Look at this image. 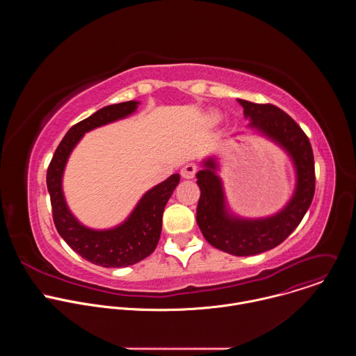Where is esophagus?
I'll use <instances>...</instances> for the list:
<instances>
[{"instance_id":"1","label":"esophagus","mask_w":356,"mask_h":356,"mask_svg":"<svg viewBox=\"0 0 356 356\" xmlns=\"http://www.w3.org/2000/svg\"><path fill=\"white\" fill-rule=\"evenodd\" d=\"M195 172H197V168H195V165H193V163H187L186 166H183L181 168V176L184 177V179H194V176H195Z\"/></svg>"}]
</instances>
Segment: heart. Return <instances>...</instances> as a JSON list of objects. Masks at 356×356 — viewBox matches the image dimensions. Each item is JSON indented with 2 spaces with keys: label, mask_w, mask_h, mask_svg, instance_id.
Instances as JSON below:
<instances>
[{
  "label": "heart",
  "mask_w": 356,
  "mask_h": 356,
  "mask_svg": "<svg viewBox=\"0 0 356 356\" xmlns=\"http://www.w3.org/2000/svg\"><path fill=\"white\" fill-rule=\"evenodd\" d=\"M207 121H209L210 124H217V122L220 121V114H218V113H216V111L209 113V115H207Z\"/></svg>",
  "instance_id": "obj_1"
}]
</instances>
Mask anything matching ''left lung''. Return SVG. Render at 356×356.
I'll list each match as a JSON object with an SVG mask.
<instances>
[{
    "mask_svg": "<svg viewBox=\"0 0 356 356\" xmlns=\"http://www.w3.org/2000/svg\"><path fill=\"white\" fill-rule=\"evenodd\" d=\"M249 129L280 146L291 161L296 186L286 206L273 216L245 218L228 206L224 183L218 175V158L201 162L195 175L201 195L197 204V224L207 242L235 257H250L282 243L307 213L316 190L314 156L307 135L284 111L272 104H255L238 99Z\"/></svg>",
    "mask_w": 356,
    "mask_h": 356,
    "instance_id": "left-lung-1",
    "label": "left lung"
}]
</instances>
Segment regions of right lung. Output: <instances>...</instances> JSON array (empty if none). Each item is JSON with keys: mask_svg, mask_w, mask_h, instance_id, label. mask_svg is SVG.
<instances>
[{"mask_svg": "<svg viewBox=\"0 0 356 356\" xmlns=\"http://www.w3.org/2000/svg\"><path fill=\"white\" fill-rule=\"evenodd\" d=\"M138 106L139 101L111 104L73 125L59 143L46 175L58 232L81 258L103 268H127L155 250L162 232L163 210L180 181V175L175 173L149 188L121 224L107 229L88 228L74 217L65 198L63 175L73 149L84 134L132 115Z\"/></svg>", "mask_w": 356, "mask_h": 356, "instance_id": "right-lung-1", "label": "right lung"}]
</instances>
